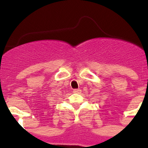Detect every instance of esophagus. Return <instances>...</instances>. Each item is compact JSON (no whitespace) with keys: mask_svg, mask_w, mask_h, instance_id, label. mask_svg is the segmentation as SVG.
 Listing matches in <instances>:
<instances>
[{"mask_svg":"<svg viewBox=\"0 0 148 148\" xmlns=\"http://www.w3.org/2000/svg\"><path fill=\"white\" fill-rule=\"evenodd\" d=\"M73 92H75V93H81V90L80 89H75V90H73Z\"/></svg>","mask_w":148,"mask_h":148,"instance_id":"1","label":"esophagus"}]
</instances>
